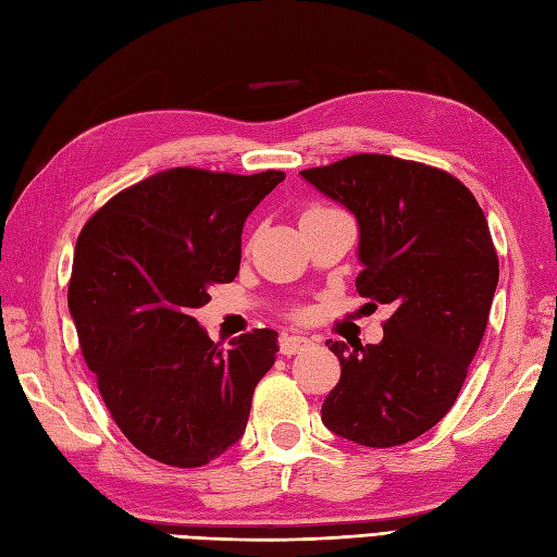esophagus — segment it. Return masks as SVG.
I'll return each mask as SVG.
<instances>
[{
  "instance_id": "esophagus-1",
  "label": "esophagus",
  "mask_w": 557,
  "mask_h": 557,
  "mask_svg": "<svg viewBox=\"0 0 557 557\" xmlns=\"http://www.w3.org/2000/svg\"><path fill=\"white\" fill-rule=\"evenodd\" d=\"M310 343H312V341L305 338V336H281L278 350H281V355H288V357H290V355H295V352L305 350Z\"/></svg>"
}]
</instances>
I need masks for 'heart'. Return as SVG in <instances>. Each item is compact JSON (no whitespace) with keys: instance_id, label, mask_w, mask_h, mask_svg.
I'll use <instances>...</instances> for the list:
<instances>
[{"instance_id":"heart-1","label":"heart","mask_w":557,"mask_h":557,"mask_svg":"<svg viewBox=\"0 0 557 557\" xmlns=\"http://www.w3.org/2000/svg\"><path fill=\"white\" fill-rule=\"evenodd\" d=\"M329 212H338V209H331V207H321V205H314V207H310V209H305L302 219H305V216H319V214H329Z\"/></svg>"}]
</instances>
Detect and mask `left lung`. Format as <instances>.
Wrapping results in <instances>:
<instances>
[{
  "label": "left lung",
  "mask_w": 557,
  "mask_h": 557,
  "mask_svg": "<svg viewBox=\"0 0 557 557\" xmlns=\"http://www.w3.org/2000/svg\"><path fill=\"white\" fill-rule=\"evenodd\" d=\"M360 226L357 293L388 305L383 341H329L341 381L321 422L367 448H393L436 426L457 400L484 338L498 255L474 195L446 171L388 154H352L300 171Z\"/></svg>",
  "instance_id": "obj_1"
}]
</instances>
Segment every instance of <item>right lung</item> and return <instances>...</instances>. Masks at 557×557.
<instances>
[{
	"label": "right lung",
	"mask_w": 557,
	"mask_h": 557,
	"mask_svg": "<svg viewBox=\"0 0 557 557\" xmlns=\"http://www.w3.org/2000/svg\"><path fill=\"white\" fill-rule=\"evenodd\" d=\"M283 178L169 169L81 231L69 283L81 350L123 436L157 462L202 467L245 434L278 333L255 329L224 350L193 310L238 276L245 219Z\"/></svg>",
	"instance_id": "right-lung-1"
}]
</instances>
